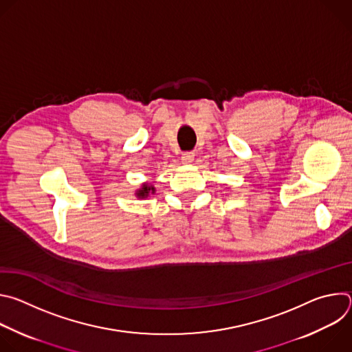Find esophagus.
<instances>
[{"label":"esophagus","mask_w":352,"mask_h":352,"mask_svg":"<svg viewBox=\"0 0 352 352\" xmlns=\"http://www.w3.org/2000/svg\"><path fill=\"white\" fill-rule=\"evenodd\" d=\"M193 159H195V153H192V152H185V153H182V157H181L182 164H190L193 162Z\"/></svg>","instance_id":"34e87169"}]
</instances>
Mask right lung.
Segmentation results:
<instances>
[{
    "label": "right lung",
    "instance_id": "add662e5",
    "mask_svg": "<svg viewBox=\"0 0 352 352\" xmlns=\"http://www.w3.org/2000/svg\"><path fill=\"white\" fill-rule=\"evenodd\" d=\"M155 192H156V188H155L153 182H143V184L140 185V188L135 190V196H136L138 199H146V197L150 196V193L153 195Z\"/></svg>",
    "mask_w": 352,
    "mask_h": 352
}]
</instances>
